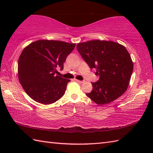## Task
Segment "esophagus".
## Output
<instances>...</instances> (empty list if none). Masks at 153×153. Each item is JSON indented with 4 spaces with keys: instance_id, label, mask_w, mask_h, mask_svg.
Segmentation results:
<instances>
[{
    "instance_id": "1",
    "label": "esophagus",
    "mask_w": 153,
    "mask_h": 153,
    "mask_svg": "<svg viewBox=\"0 0 153 153\" xmlns=\"http://www.w3.org/2000/svg\"><path fill=\"white\" fill-rule=\"evenodd\" d=\"M76 82H77L79 83H84V81H81V80H78V79H76Z\"/></svg>"
}]
</instances>
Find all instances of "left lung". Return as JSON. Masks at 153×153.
<instances>
[{"mask_svg":"<svg viewBox=\"0 0 153 153\" xmlns=\"http://www.w3.org/2000/svg\"><path fill=\"white\" fill-rule=\"evenodd\" d=\"M77 49L91 69L95 68L98 82L86 95L97 105L117 99L128 89L134 69L126 48L114 41L93 40L77 45Z\"/></svg>","mask_w":153,"mask_h":153,"instance_id":"1","label":"left lung"}]
</instances>
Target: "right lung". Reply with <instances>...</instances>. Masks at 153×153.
<instances>
[{
  "mask_svg": "<svg viewBox=\"0 0 153 153\" xmlns=\"http://www.w3.org/2000/svg\"><path fill=\"white\" fill-rule=\"evenodd\" d=\"M75 46V43L43 39L33 42L23 50L18 60V78L28 96L37 102L50 105L64 95L70 80L55 73L57 67L63 69L64 62Z\"/></svg>",
  "mask_w": 153,
  "mask_h": 153,
  "instance_id": "1",
  "label": "right lung"
}]
</instances>
